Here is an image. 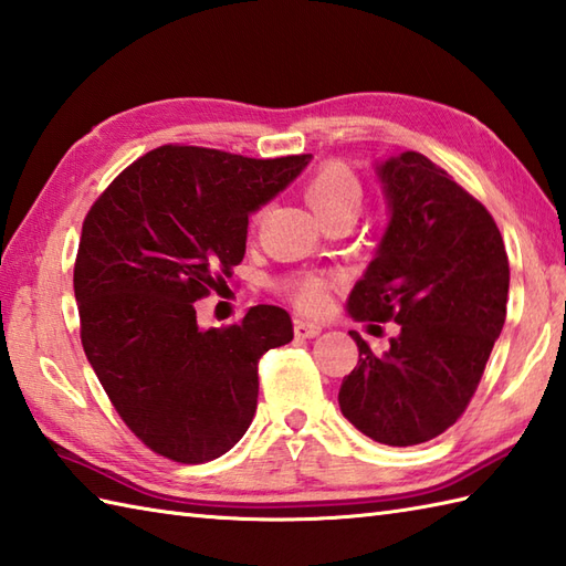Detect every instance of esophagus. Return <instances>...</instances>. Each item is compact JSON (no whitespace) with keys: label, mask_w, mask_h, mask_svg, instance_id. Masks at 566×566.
I'll list each match as a JSON object with an SVG mask.
<instances>
[{"label":"esophagus","mask_w":566,"mask_h":566,"mask_svg":"<svg viewBox=\"0 0 566 566\" xmlns=\"http://www.w3.org/2000/svg\"><path fill=\"white\" fill-rule=\"evenodd\" d=\"M321 326L318 323H308V321H304V318H296L294 321V335L298 340H304V338H316V335H321Z\"/></svg>","instance_id":"34e87169"}]
</instances>
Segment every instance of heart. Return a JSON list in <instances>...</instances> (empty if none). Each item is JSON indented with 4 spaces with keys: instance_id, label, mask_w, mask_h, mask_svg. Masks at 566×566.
Returning <instances> with one entry per match:
<instances>
[{
    "instance_id": "obj_1",
    "label": "heart",
    "mask_w": 566,
    "mask_h": 566,
    "mask_svg": "<svg viewBox=\"0 0 566 566\" xmlns=\"http://www.w3.org/2000/svg\"><path fill=\"white\" fill-rule=\"evenodd\" d=\"M304 197L314 207L323 221L338 213H357L363 203V185L350 165L340 160L321 163L314 172L306 177ZM262 219V209L252 213V228ZM335 276L321 272H298L284 280L282 292L290 302L304 311V314H321L328 306V290Z\"/></svg>"
}]
</instances>
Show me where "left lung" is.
Here are the masks:
<instances>
[{
	"label": "left lung",
	"mask_w": 566,
	"mask_h": 566,
	"mask_svg": "<svg viewBox=\"0 0 566 566\" xmlns=\"http://www.w3.org/2000/svg\"><path fill=\"white\" fill-rule=\"evenodd\" d=\"M379 179L391 221L347 311L396 321L399 338L377 355L350 331L359 359L338 401L367 438L411 448L467 411L506 323L511 270L494 216L426 155H396Z\"/></svg>",
	"instance_id": "obj_1"
}]
</instances>
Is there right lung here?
Returning a JSON list of instances; mask_svg holds the SVG:
<instances>
[{
  "mask_svg": "<svg viewBox=\"0 0 566 566\" xmlns=\"http://www.w3.org/2000/svg\"><path fill=\"white\" fill-rule=\"evenodd\" d=\"M308 155L245 158L160 146L130 163L84 216L75 298L84 355L130 432L155 454L201 464L245 436L258 363L294 338L280 306H252L223 328L197 326L199 298L243 262L248 216Z\"/></svg>",
  "mask_w": 566,
  "mask_h": 566,
  "instance_id": "right-lung-1",
  "label": "right lung"
}]
</instances>
